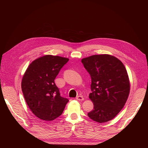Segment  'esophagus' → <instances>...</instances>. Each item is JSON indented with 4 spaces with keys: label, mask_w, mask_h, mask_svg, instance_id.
I'll list each match as a JSON object with an SVG mask.
<instances>
[{
    "label": "esophagus",
    "mask_w": 148,
    "mask_h": 148,
    "mask_svg": "<svg viewBox=\"0 0 148 148\" xmlns=\"http://www.w3.org/2000/svg\"><path fill=\"white\" fill-rule=\"evenodd\" d=\"M76 99H77L78 101H83L84 100V98L82 96H78L77 97H76Z\"/></svg>",
    "instance_id": "esophagus-1"
}]
</instances>
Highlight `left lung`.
<instances>
[{
    "mask_svg": "<svg viewBox=\"0 0 148 148\" xmlns=\"http://www.w3.org/2000/svg\"><path fill=\"white\" fill-rule=\"evenodd\" d=\"M82 62L91 78L89 97L94 108L88 117L100 123L112 120L123 109L130 93L126 69L117 57L109 54L83 58Z\"/></svg>",
    "mask_w": 148,
    "mask_h": 148,
    "instance_id": "1",
    "label": "left lung"
}]
</instances>
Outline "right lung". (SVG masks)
Listing matches in <instances>:
<instances>
[{"mask_svg":"<svg viewBox=\"0 0 148 148\" xmlns=\"http://www.w3.org/2000/svg\"><path fill=\"white\" fill-rule=\"evenodd\" d=\"M68 58L46 55L29 64L23 75L21 89L31 112L39 119L52 121L62 114L69 101L60 96L54 79Z\"/></svg>","mask_w":148,"mask_h":148,"instance_id":"right-lung-1","label":"right lung"}]
</instances>
